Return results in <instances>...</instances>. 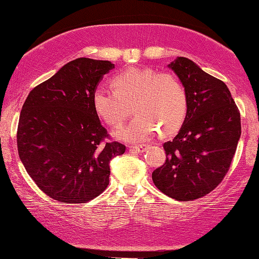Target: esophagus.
I'll return each mask as SVG.
<instances>
[{
    "mask_svg": "<svg viewBox=\"0 0 259 259\" xmlns=\"http://www.w3.org/2000/svg\"><path fill=\"white\" fill-rule=\"evenodd\" d=\"M146 148L148 146L142 144V145H136V146H130V150H132V151H136V152H139V154H142V152H144Z\"/></svg>",
    "mask_w": 259,
    "mask_h": 259,
    "instance_id": "34e87169",
    "label": "esophagus"
}]
</instances>
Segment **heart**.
Listing matches in <instances>:
<instances>
[{
    "label": "heart",
    "instance_id": "1",
    "mask_svg": "<svg viewBox=\"0 0 259 259\" xmlns=\"http://www.w3.org/2000/svg\"><path fill=\"white\" fill-rule=\"evenodd\" d=\"M114 90L97 86L92 94V108L104 122L119 126L127 115L126 103L133 101L136 115L114 132L116 138L137 143L149 139L161 127L173 133L186 119L188 98L180 79L170 73L130 67L111 78Z\"/></svg>",
    "mask_w": 259,
    "mask_h": 259
}]
</instances>
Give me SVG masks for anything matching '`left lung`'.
<instances>
[{"label": "left lung", "mask_w": 259, "mask_h": 259, "mask_svg": "<svg viewBox=\"0 0 259 259\" xmlns=\"http://www.w3.org/2000/svg\"><path fill=\"white\" fill-rule=\"evenodd\" d=\"M187 92L186 119L175 138L164 143V164L152 181L161 192L181 202L205 196L231 167L241 135L240 113L225 82L187 57L168 65Z\"/></svg>", "instance_id": "left-lung-1"}]
</instances>
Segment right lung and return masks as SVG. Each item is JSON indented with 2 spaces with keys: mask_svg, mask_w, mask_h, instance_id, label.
<instances>
[{
  "mask_svg": "<svg viewBox=\"0 0 259 259\" xmlns=\"http://www.w3.org/2000/svg\"><path fill=\"white\" fill-rule=\"evenodd\" d=\"M115 67L80 57L28 94L19 117L18 151L44 193L62 203H85L109 184L110 161L124 145L108 142L92 108V94Z\"/></svg>",
  "mask_w": 259,
  "mask_h": 259,
  "instance_id": "right-lung-1",
  "label": "right lung"
}]
</instances>
